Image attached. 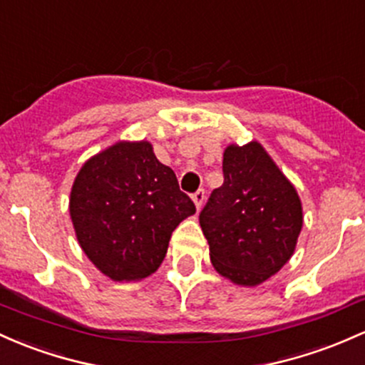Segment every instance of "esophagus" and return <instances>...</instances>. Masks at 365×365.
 <instances>
[{
	"label": "esophagus",
	"mask_w": 365,
	"mask_h": 365,
	"mask_svg": "<svg viewBox=\"0 0 365 365\" xmlns=\"http://www.w3.org/2000/svg\"><path fill=\"white\" fill-rule=\"evenodd\" d=\"M192 199H194L195 207H197V210H201V206H202L204 199H206V194H204V189H199L197 192H195V194L192 195Z\"/></svg>",
	"instance_id": "obj_1"
}]
</instances>
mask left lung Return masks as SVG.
<instances>
[{
  "instance_id": "1",
  "label": "left lung",
  "mask_w": 365,
  "mask_h": 365,
  "mask_svg": "<svg viewBox=\"0 0 365 365\" xmlns=\"http://www.w3.org/2000/svg\"><path fill=\"white\" fill-rule=\"evenodd\" d=\"M199 223L216 270L241 286H258L293 256L302 202L258 142L228 145L223 185L211 192Z\"/></svg>"
}]
</instances>
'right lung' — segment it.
Returning a JSON list of instances; mask_svg holds the SVG:
<instances>
[{
	"instance_id": "right-lung-1",
	"label": "right lung",
	"mask_w": 365,
	"mask_h": 365,
	"mask_svg": "<svg viewBox=\"0 0 365 365\" xmlns=\"http://www.w3.org/2000/svg\"><path fill=\"white\" fill-rule=\"evenodd\" d=\"M69 211L93 265L114 280H138L158 270L171 234L195 204L149 142H119L85 163Z\"/></svg>"
}]
</instances>
